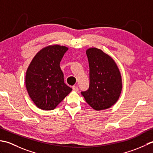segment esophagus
I'll use <instances>...</instances> for the list:
<instances>
[{
  "instance_id": "1",
  "label": "esophagus",
  "mask_w": 153,
  "mask_h": 153,
  "mask_svg": "<svg viewBox=\"0 0 153 153\" xmlns=\"http://www.w3.org/2000/svg\"><path fill=\"white\" fill-rule=\"evenodd\" d=\"M73 90H74V91L78 92V91H79V88H78L77 86H73Z\"/></svg>"
}]
</instances>
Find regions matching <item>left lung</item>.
I'll use <instances>...</instances> for the list:
<instances>
[{"label": "left lung", "instance_id": "obj_1", "mask_svg": "<svg viewBox=\"0 0 153 153\" xmlns=\"http://www.w3.org/2000/svg\"><path fill=\"white\" fill-rule=\"evenodd\" d=\"M90 68L89 88L81 92L87 104L95 110H105L116 103L122 89L121 76L110 55L95 48L86 50Z\"/></svg>", "mask_w": 153, "mask_h": 153}]
</instances>
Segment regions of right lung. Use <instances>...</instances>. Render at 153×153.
<instances>
[{"mask_svg":"<svg viewBox=\"0 0 153 153\" xmlns=\"http://www.w3.org/2000/svg\"><path fill=\"white\" fill-rule=\"evenodd\" d=\"M68 50L65 46L49 45L41 49L32 59L26 74V86L37 108L53 110L72 88L64 82L60 62Z\"/></svg>","mask_w":153,"mask_h":153,"instance_id":"1","label":"right lung"}]
</instances>
